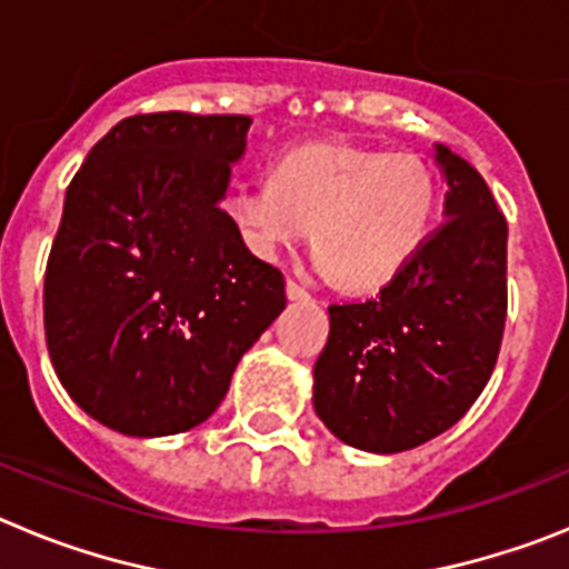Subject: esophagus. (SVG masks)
<instances>
[{"label": "esophagus", "instance_id": "esophagus-1", "mask_svg": "<svg viewBox=\"0 0 569 569\" xmlns=\"http://www.w3.org/2000/svg\"><path fill=\"white\" fill-rule=\"evenodd\" d=\"M288 299H290V301H308L310 293H308V290H305V288H301L299 281L288 279Z\"/></svg>", "mask_w": 569, "mask_h": 569}]
</instances>
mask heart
Segmentation results:
<instances>
[{
	"label": "heart",
	"mask_w": 569,
	"mask_h": 569,
	"mask_svg": "<svg viewBox=\"0 0 569 569\" xmlns=\"http://www.w3.org/2000/svg\"><path fill=\"white\" fill-rule=\"evenodd\" d=\"M439 179L416 153L313 142L279 156L268 182H233L222 213L241 244L276 259L313 228V264L347 290L399 279L433 233Z\"/></svg>",
	"instance_id": "1"
}]
</instances>
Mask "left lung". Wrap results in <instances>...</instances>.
<instances>
[{"mask_svg": "<svg viewBox=\"0 0 569 569\" xmlns=\"http://www.w3.org/2000/svg\"><path fill=\"white\" fill-rule=\"evenodd\" d=\"M445 219L405 273L359 305H330L313 407L367 453H401L445 433L481 396L507 319V222L481 173L445 144Z\"/></svg>", "mask_w": 569, "mask_h": 569, "instance_id": "8db88e82", "label": "left lung"}]
</instances>
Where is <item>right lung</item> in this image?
<instances>
[{"label": "right lung", "mask_w": 569, "mask_h": 569, "mask_svg": "<svg viewBox=\"0 0 569 569\" xmlns=\"http://www.w3.org/2000/svg\"><path fill=\"white\" fill-rule=\"evenodd\" d=\"M250 122L130 116L64 193L44 339L70 399L116 433L156 439L210 419L241 356L288 305L281 270L222 213Z\"/></svg>", "instance_id": "1"}]
</instances>
